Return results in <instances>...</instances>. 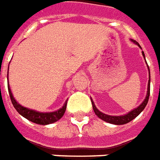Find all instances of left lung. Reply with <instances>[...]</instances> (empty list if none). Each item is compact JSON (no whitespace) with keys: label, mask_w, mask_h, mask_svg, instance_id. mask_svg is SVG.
<instances>
[{"label":"left lung","mask_w":160,"mask_h":160,"mask_svg":"<svg viewBox=\"0 0 160 160\" xmlns=\"http://www.w3.org/2000/svg\"><path fill=\"white\" fill-rule=\"evenodd\" d=\"M132 42L136 45H137L138 47H140L141 49H142V47L139 44L137 43V41H134V40H131ZM142 54L143 58L144 59L146 60L145 58V54L143 52V51L142 52ZM148 64V63H147ZM148 66V75H149V80H148V91H147V94H146V98L144 99V101L142 102V103L137 107L134 109H132L131 111H130L129 113H127L126 114H124V115H119V116H113V115H108V114H106V113H102L101 111H99V110L96 107L95 103H94V102L92 100V98H91V101H92V108H93V110H94V112H95L96 115L99 118V119H102L103 121H106L108 123H110V124H113V125H125V124H127L130 121H131L132 119H134L136 117H137L139 114H140L143 111V109L145 108L146 107V105L148 104V98H149V95H150V70H149V67H148V65H147Z\"/></svg>","instance_id":"left-lung-1"}]
</instances>
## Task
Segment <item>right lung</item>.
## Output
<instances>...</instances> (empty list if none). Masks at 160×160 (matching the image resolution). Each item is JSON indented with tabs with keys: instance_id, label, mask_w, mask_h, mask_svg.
<instances>
[{
	"instance_id": "1",
	"label": "right lung",
	"mask_w": 160,
	"mask_h": 160,
	"mask_svg": "<svg viewBox=\"0 0 160 160\" xmlns=\"http://www.w3.org/2000/svg\"><path fill=\"white\" fill-rule=\"evenodd\" d=\"M9 68V66H8ZM8 92H9V95H10L11 101L13 105V107L15 108V109L17 110L19 114H21L22 116L24 117L25 119H29V121H31L33 123L38 124V125H47L49 124H52L54 122H57L58 120L61 119L63 114H64L65 111H66V107H67V101L66 100L61 108L53 111V112H39L36 110L30 109L28 108H25L20 105L16 99L14 98L12 91H11L10 86H9V81L8 80Z\"/></svg>"
}]
</instances>
